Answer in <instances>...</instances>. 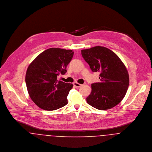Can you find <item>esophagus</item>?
<instances>
[{
    "mask_svg": "<svg viewBox=\"0 0 152 152\" xmlns=\"http://www.w3.org/2000/svg\"><path fill=\"white\" fill-rule=\"evenodd\" d=\"M73 85H74V86L76 87H80L82 86V84H79V83H77V82L73 83Z\"/></svg>",
    "mask_w": 152,
    "mask_h": 152,
    "instance_id": "34e87169",
    "label": "esophagus"
}]
</instances>
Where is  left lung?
<instances>
[{"label":"left lung","instance_id":"obj_1","mask_svg":"<svg viewBox=\"0 0 152 152\" xmlns=\"http://www.w3.org/2000/svg\"><path fill=\"white\" fill-rule=\"evenodd\" d=\"M82 55L93 72H100V82L91 84L87 103L100 110L114 107L124 98L129 86L125 65L113 51L104 47L83 50Z\"/></svg>","mask_w":152,"mask_h":152}]
</instances>
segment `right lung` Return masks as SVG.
<instances>
[{
    "label": "right lung",
    "instance_id": "obj_1",
    "mask_svg": "<svg viewBox=\"0 0 152 152\" xmlns=\"http://www.w3.org/2000/svg\"><path fill=\"white\" fill-rule=\"evenodd\" d=\"M73 51L51 48L38 55L30 64L26 74V83L31 99L40 108L53 111L68 104V94L73 84L58 80L65 75Z\"/></svg>",
    "mask_w": 152,
    "mask_h": 152
}]
</instances>
